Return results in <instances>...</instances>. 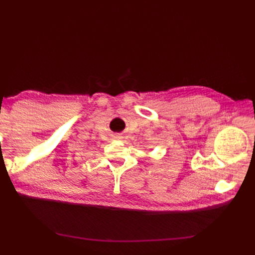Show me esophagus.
I'll use <instances>...</instances> for the list:
<instances>
[{
    "label": "esophagus",
    "instance_id": "34e87169",
    "mask_svg": "<svg viewBox=\"0 0 255 255\" xmlns=\"http://www.w3.org/2000/svg\"><path fill=\"white\" fill-rule=\"evenodd\" d=\"M114 137L116 138V139H121V136L120 135H115Z\"/></svg>",
    "mask_w": 255,
    "mask_h": 255
}]
</instances>
